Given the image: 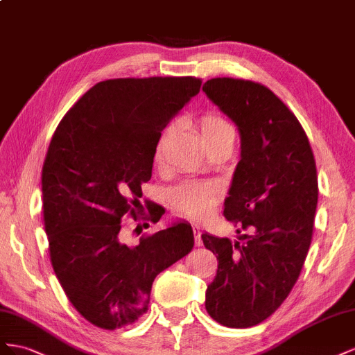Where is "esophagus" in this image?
Returning a JSON list of instances; mask_svg holds the SVG:
<instances>
[{
	"label": "esophagus",
	"instance_id": "obj_1",
	"mask_svg": "<svg viewBox=\"0 0 355 355\" xmlns=\"http://www.w3.org/2000/svg\"><path fill=\"white\" fill-rule=\"evenodd\" d=\"M193 234H195V244L198 247H200L202 245V238H200L202 232H200V229L199 227H193Z\"/></svg>",
	"mask_w": 355,
	"mask_h": 355
}]
</instances>
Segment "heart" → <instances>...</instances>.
I'll use <instances>...</instances> for the list:
<instances>
[{
    "label": "heart",
    "mask_w": 355,
    "mask_h": 355,
    "mask_svg": "<svg viewBox=\"0 0 355 355\" xmlns=\"http://www.w3.org/2000/svg\"><path fill=\"white\" fill-rule=\"evenodd\" d=\"M174 130L175 125H169L157 138L155 146L156 165L164 164L168 141ZM230 130L227 121L216 113H205L199 119V132L205 144L212 143ZM223 193H225V187L217 180H189L171 189L169 200L177 214L199 221L207 218L214 211Z\"/></svg>",
    "instance_id": "obj_1"
}]
</instances>
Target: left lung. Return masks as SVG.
I'll return each instance as SVG.
<instances>
[{
  "label": "left lung",
  "mask_w": 355,
  "mask_h": 355,
  "mask_svg": "<svg viewBox=\"0 0 355 355\" xmlns=\"http://www.w3.org/2000/svg\"><path fill=\"white\" fill-rule=\"evenodd\" d=\"M202 90L239 129L241 160L223 214L250 232L235 244L202 235L218 260L205 308L223 326L247 329L270 317L300 275L318 202L315 159L297 117L266 86L218 77Z\"/></svg>",
  "instance_id": "obj_1"
}]
</instances>
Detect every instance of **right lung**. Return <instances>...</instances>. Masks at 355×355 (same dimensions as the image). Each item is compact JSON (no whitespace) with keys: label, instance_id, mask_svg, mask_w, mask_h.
I'll return each mask as SVG.
<instances>
[{"label":"right lung","instance_id":"right-lung-1","mask_svg":"<svg viewBox=\"0 0 355 355\" xmlns=\"http://www.w3.org/2000/svg\"><path fill=\"white\" fill-rule=\"evenodd\" d=\"M200 85L196 77L99 82L50 141L42 172L50 261L69 302L96 327L116 330L143 317L155 278L195 245L183 221L128 245L121 218L137 214L156 141ZM146 207L151 223L165 214Z\"/></svg>","mask_w":355,"mask_h":355}]
</instances>
